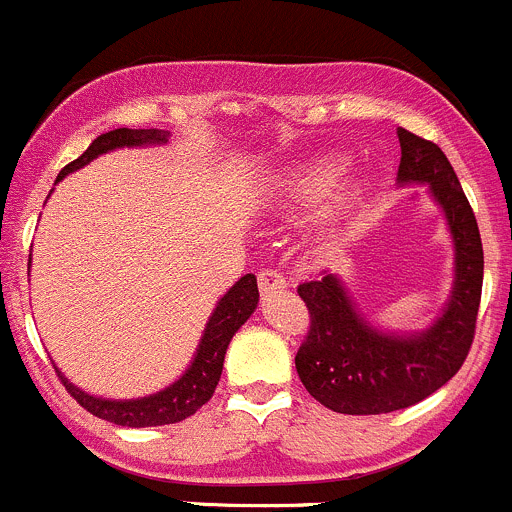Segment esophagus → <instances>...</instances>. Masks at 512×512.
<instances>
[{
    "label": "esophagus",
    "mask_w": 512,
    "mask_h": 512,
    "mask_svg": "<svg viewBox=\"0 0 512 512\" xmlns=\"http://www.w3.org/2000/svg\"><path fill=\"white\" fill-rule=\"evenodd\" d=\"M258 288H261L263 296H268V293H276L281 288H286V278L276 268H263V271H258Z\"/></svg>",
    "instance_id": "1"
}]
</instances>
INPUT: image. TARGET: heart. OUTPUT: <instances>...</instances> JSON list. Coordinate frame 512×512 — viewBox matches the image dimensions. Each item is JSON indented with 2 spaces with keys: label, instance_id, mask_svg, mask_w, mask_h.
<instances>
[{
  "label": "heart",
  "instance_id": "heart-1",
  "mask_svg": "<svg viewBox=\"0 0 512 512\" xmlns=\"http://www.w3.org/2000/svg\"><path fill=\"white\" fill-rule=\"evenodd\" d=\"M336 171L338 166L333 161H318V164L308 166V169L291 176V181H288V194L296 196V199H313V196L323 194L328 189ZM348 199H351V194H343L341 204H346Z\"/></svg>",
  "mask_w": 512,
  "mask_h": 512
}]
</instances>
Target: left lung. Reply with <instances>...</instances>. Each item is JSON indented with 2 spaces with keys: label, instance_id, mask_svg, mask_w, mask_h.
<instances>
[{
  "label": "left lung",
  "instance_id": "obj_1",
  "mask_svg": "<svg viewBox=\"0 0 512 512\" xmlns=\"http://www.w3.org/2000/svg\"><path fill=\"white\" fill-rule=\"evenodd\" d=\"M398 186H428L453 241V286L443 311L421 331H383L356 306L341 276L298 286L311 331L296 353V371L321 406L348 416H378L416 406L463 366L475 336L483 288L478 221L453 166L438 144L398 129Z\"/></svg>",
  "mask_w": 512,
  "mask_h": 512
}]
</instances>
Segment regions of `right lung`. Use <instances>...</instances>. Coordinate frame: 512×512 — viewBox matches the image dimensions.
<instances>
[{"mask_svg":"<svg viewBox=\"0 0 512 512\" xmlns=\"http://www.w3.org/2000/svg\"><path fill=\"white\" fill-rule=\"evenodd\" d=\"M169 131L164 129H114L106 131V134L96 136L89 144V149L84 151L79 159H74L72 164L64 166L59 171V179L69 176L72 171L82 169V166L91 164L96 156L109 154V151L124 149V146H156L166 144L169 141ZM29 266H32V258H29ZM258 306V286L254 273H246L241 276L224 296L216 303L214 313L209 316L204 333H201L199 348H196L194 358H191L189 368L176 378L174 383H169L161 391L151 393L144 398H129V401H114V398H101L91 396V393L82 391V388L74 386L62 371L57 373L62 378L64 388L74 396V401L79 406L86 408L91 416L104 418V421L116 423V426L126 428H149V426H169V423H179L184 418L194 416L211 396H214L216 386H219L221 371H224V356L226 348H229L231 338L236 336L241 326L249 321L251 313Z\"/></svg>","mask_w":512,"mask_h":512,"instance_id":"obj_1","label":"right lung"}]
</instances>
